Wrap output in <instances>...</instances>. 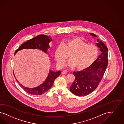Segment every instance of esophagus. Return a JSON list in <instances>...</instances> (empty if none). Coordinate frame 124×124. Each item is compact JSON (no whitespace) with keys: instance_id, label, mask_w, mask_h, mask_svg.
Returning a JSON list of instances; mask_svg holds the SVG:
<instances>
[{"instance_id":"1","label":"esophagus","mask_w":124,"mask_h":124,"mask_svg":"<svg viewBox=\"0 0 124 124\" xmlns=\"http://www.w3.org/2000/svg\"><path fill=\"white\" fill-rule=\"evenodd\" d=\"M67 72H68V71H67V70H64V71H63L62 72V74H66L67 73Z\"/></svg>"}]
</instances>
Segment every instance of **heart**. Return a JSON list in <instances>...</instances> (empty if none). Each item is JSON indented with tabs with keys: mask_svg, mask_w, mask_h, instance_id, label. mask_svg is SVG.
Instances as JSON below:
<instances>
[{
	"mask_svg": "<svg viewBox=\"0 0 124 124\" xmlns=\"http://www.w3.org/2000/svg\"><path fill=\"white\" fill-rule=\"evenodd\" d=\"M70 54V59L68 64L76 67L78 70H85L91 65L97 58L98 49L93 44H88L79 38L67 39L59 44L55 50V58L57 65L64 66Z\"/></svg>",
	"mask_w": 124,
	"mask_h": 124,
	"instance_id": "b5f03b06",
	"label": "heart"
}]
</instances>
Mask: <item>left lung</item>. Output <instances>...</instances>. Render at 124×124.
Instances as JSON below:
<instances>
[{"instance_id": "1", "label": "left lung", "mask_w": 124, "mask_h": 124, "mask_svg": "<svg viewBox=\"0 0 124 124\" xmlns=\"http://www.w3.org/2000/svg\"><path fill=\"white\" fill-rule=\"evenodd\" d=\"M94 38L97 36L89 33ZM96 45L101 54L88 68L81 71L74 72L75 81L70 87V91L75 95L85 96L93 91L98 86L108 64V49L101 41L97 39Z\"/></svg>"}]
</instances>
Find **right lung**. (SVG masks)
I'll return each mask as SVG.
<instances>
[{
  "label": "right lung",
  "mask_w": 124,
  "mask_h": 124,
  "mask_svg": "<svg viewBox=\"0 0 124 124\" xmlns=\"http://www.w3.org/2000/svg\"><path fill=\"white\" fill-rule=\"evenodd\" d=\"M50 41H52V39L49 37L45 35H39L23 43L19 48L16 50L14 54H16L18 51L23 49H38L43 51L45 53L48 54L47 51L49 48V45ZM60 74L61 71L54 72L52 70H49L46 80L40 85L34 88L25 87L21 84L16 79V80L23 88L28 93L35 95H41L51 88L54 81Z\"/></svg>",
  "instance_id": "1"
}]
</instances>
